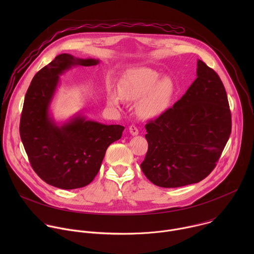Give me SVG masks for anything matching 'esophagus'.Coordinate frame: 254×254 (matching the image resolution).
<instances>
[{
  "label": "esophagus",
  "mask_w": 254,
  "mask_h": 254,
  "mask_svg": "<svg viewBox=\"0 0 254 254\" xmlns=\"http://www.w3.org/2000/svg\"><path fill=\"white\" fill-rule=\"evenodd\" d=\"M128 129H129V132H130L131 135H136V134H138V128H137L135 126H130Z\"/></svg>",
  "instance_id": "34e87169"
}]
</instances>
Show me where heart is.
<instances>
[{
    "instance_id": "heart-1",
    "label": "heart",
    "mask_w": 254,
    "mask_h": 254,
    "mask_svg": "<svg viewBox=\"0 0 254 254\" xmlns=\"http://www.w3.org/2000/svg\"><path fill=\"white\" fill-rule=\"evenodd\" d=\"M159 72L150 69H138L128 75L122 85V96L128 100H137L143 97L138 105L137 112L144 119L156 118L165 113L172 101L174 83L170 77L162 78ZM120 96L112 94L110 101L120 103Z\"/></svg>"
}]
</instances>
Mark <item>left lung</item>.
Returning a JSON list of instances; mask_svg holds the SVG:
<instances>
[{
  "instance_id": "1",
  "label": "left lung",
  "mask_w": 254,
  "mask_h": 254,
  "mask_svg": "<svg viewBox=\"0 0 254 254\" xmlns=\"http://www.w3.org/2000/svg\"><path fill=\"white\" fill-rule=\"evenodd\" d=\"M146 129L149 148L140 168L153 184L177 188L205 179L231 133L228 98L218 74L198 60L195 81Z\"/></svg>"
}]
</instances>
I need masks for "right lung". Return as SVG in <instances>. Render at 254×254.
Here are the masks:
<instances>
[{
	"instance_id": "obj_1",
	"label": "right lung",
	"mask_w": 254,
	"mask_h": 254,
	"mask_svg": "<svg viewBox=\"0 0 254 254\" xmlns=\"http://www.w3.org/2000/svg\"><path fill=\"white\" fill-rule=\"evenodd\" d=\"M98 63L60 54L35 74L26 92L20 136L33 170L51 186L72 190L91 183L106 149L122 137L125 127L120 125H102L77 116L59 127L49 116L59 75L71 66Z\"/></svg>"
}]
</instances>
